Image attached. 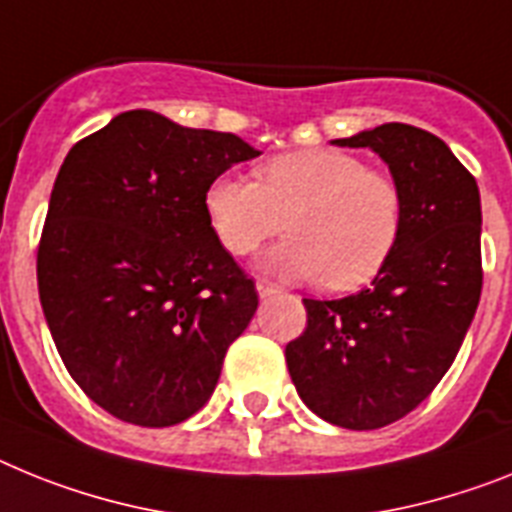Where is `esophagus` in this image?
Wrapping results in <instances>:
<instances>
[{
	"mask_svg": "<svg viewBox=\"0 0 512 512\" xmlns=\"http://www.w3.org/2000/svg\"><path fill=\"white\" fill-rule=\"evenodd\" d=\"M257 294H260V299H270V296L276 294V289H273V286H270V283L257 281Z\"/></svg>",
	"mask_w": 512,
	"mask_h": 512,
	"instance_id": "34e87169",
	"label": "esophagus"
}]
</instances>
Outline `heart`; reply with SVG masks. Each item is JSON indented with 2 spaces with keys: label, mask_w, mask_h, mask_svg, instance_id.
Masks as SVG:
<instances>
[{
  "label": "heart",
  "mask_w": 512,
  "mask_h": 512,
  "mask_svg": "<svg viewBox=\"0 0 512 512\" xmlns=\"http://www.w3.org/2000/svg\"><path fill=\"white\" fill-rule=\"evenodd\" d=\"M205 213L234 255L255 252L286 229L291 239L260 260L281 281L359 289L380 273L398 242L403 197L390 174L333 148L281 153L260 163L255 182L223 174L205 192Z\"/></svg>",
  "instance_id": "1"
}]
</instances>
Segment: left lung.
<instances>
[{"label":"left lung","mask_w":512,"mask_h":512,"mask_svg":"<svg viewBox=\"0 0 512 512\" xmlns=\"http://www.w3.org/2000/svg\"><path fill=\"white\" fill-rule=\"evenodd\" d=\"M333 145L369 148L388 163L403 197L401 231L367 289L304 299L307 328L286 346V364L320 419L380 429L435 390L466 338L482 296V200L453 150L411 124Z\"/></svg>","instance_id":"obj_1"}]
</instances>
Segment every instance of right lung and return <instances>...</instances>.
I'll list each match as a JSON object with an SVG mask.
<instances>
[{"instance_id":"add662e5","label":"right lung","mask_w":512,"mask_h":512,"mask_svg":"<svg viewBox=\"0 0 512 512\" xmlns=\"http://www.w3.org/2000/svg\"><path fill=\"white\" fill-rule=\"evenodd\" d=\"M260 156L231 132L124 111L72 145L38 244V296L64 367L90 401L137 427L208 403L257 309L205 213V192Z\"/></svg>"}]
</instances>
